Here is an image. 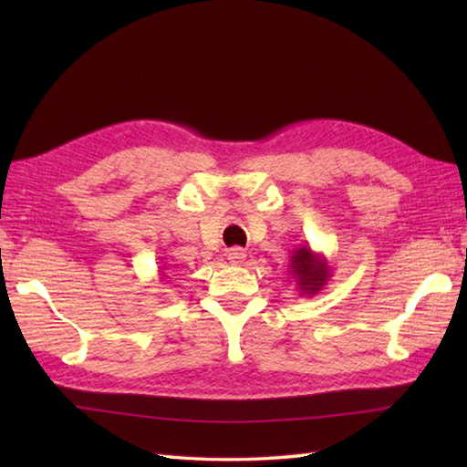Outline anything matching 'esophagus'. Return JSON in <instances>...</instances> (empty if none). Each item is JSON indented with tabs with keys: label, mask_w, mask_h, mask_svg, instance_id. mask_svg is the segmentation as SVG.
<instances>
[{
	"label": "esophagus",
	"mask_w": 467,
	"mask_h": 467,
	"mask_svg": "<svg viewBox=\"0 0 467 467\" xmlns=\"http://www.w3.org/2000/svg\"><path fill=\"white\" fill-rule=\"evenodd\" d=\"M226 259L231 265H243L246 259V253L243 249H239V246H234V249L226 251Z\"/></svg>",
	"instance_id": "1"
}]
</instances>
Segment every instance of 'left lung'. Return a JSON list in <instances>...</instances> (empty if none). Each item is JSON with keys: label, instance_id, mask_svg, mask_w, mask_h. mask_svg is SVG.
I'll return each instance as SVG.
<instances>
[{"label": "left lung", "instance_id": "8db88e82", "mask_svg": "<svg viewBox=\"0 0 467 467\" xmlns=\"http://www.w3.org/2000/svg\"><path fill=\"white\" fill-rule=\"evenodd\" d=\"M289 279L295 281L296 291L303 296H315L331 279V265L323 253H315L309 244H303L291 254Z\"/></svg>", "mask_w": 467, "mask_h": 467}]
</instances>
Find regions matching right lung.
<instances>
[{
    "mask_svg": "<svg viewBox=\"0 0 467 467\" xmlns=\"http://www.w3.org/2000/svg\"><path fill=\"white\" fill-rule=\"evenodd\" d=\"M158 275H161V281H164V279H166V276H164V271H162V269L158 271Z\"/></svg>",
    "mask_w": 467,
    "mask_h": 467,
    "instance_id": "right-lung-1",
    "label": "right lung"
}]
</instances>
